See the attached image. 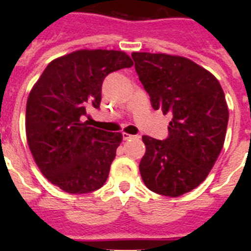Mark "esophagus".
Segmentation results:
<instances>
[{
  "label": "esophagus",
  "instance_id": "obj_1",
  "mask_svg": "<svg viewBox=\"0 0 251 251\" xmlns=\"http://www.w3.org/2000/svg\"><path fill=\"white\" fill-rule=\"evenodd\" d=\"M123 138L126 139V141H128V139H132V138H136V136H132V134H129V133H123Z\"/></svg>",
  "mask_w": 251,
  "mask_h": 251
}]
</instances>
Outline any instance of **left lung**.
<instances>
[{
    "mask_svg": "<svg viewBox=\"0 0 251 251\" xmlns=\"http://www.w3.org/2000/svg\"><path fill=\"white\" fill-rule=\"evenodd\" d=\"M153 109L171 113L165 141L143 136L139 172L151 191L177 197L205 181L225 142L229 109L211 73L179 55L132 52Z\"/></svg>",
    "mask_w": 251,
    "mask_h": 251,
    "instance_id": "obj_1",
    "label": "left lung"
}]
</instances>
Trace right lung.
I'll list each match as a JSON object with an SVG mask.
<instances>
[{"label": "right lung", "mask_w": 251, "mask_h": 251, "mask_svg": "<svg viewBox=\"0 0 251 251\" xmlns=\"http://www.w3.org/2000/svg\"><path fill=\"white\" fill-rule=\"evenodd\" d=\"M132 65L124 51L81 49L46 66L28 94L25 126L31 154L49 182L73 195L105 183L123 136L83 118L88 108H99L104 77Z\"/></svg>", "instance_id": "right-lung-1"}]
</instances>
